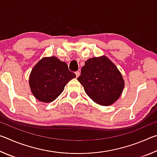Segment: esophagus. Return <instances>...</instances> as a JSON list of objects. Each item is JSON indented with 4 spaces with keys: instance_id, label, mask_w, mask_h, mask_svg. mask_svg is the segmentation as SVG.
I'll list each match as a JSON object with an SVG mask.
<instances>
[{
    "instance_id": "1",
    "label": "esophagus",
    "mask_w": 157,
    "mask_h": 157,
    "mask_svg": "<svg viewBox=\"0 0 157 157\" xmlns=\"http://www.w3.org/2000/svg\"><path fill=\"white\" fill-rule=\"evenodd\" d=\"M75 75H76L77 78H78V77L79 76V75H80V72H79V71H76V72H75Z\"/></svg>"
}]
</instances>
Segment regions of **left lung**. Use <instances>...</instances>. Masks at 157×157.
Instances as JSON below:
<instances>
[{
    "label": "left lung",
    "instance_id": "1",
    "mask_svg": "<svg viewBox=\"0 0 157 157\" xmlns=\"http://www.w3.org/2000/svg\"><path fill=\"white\" fill-rule=\"evenodd\" d=\"M78 80L88 96L102 106L111 105L123 91L124 82L116 65L106 56L85 62Z\"/></svg>",
    "mask_w": 157,
    "mask_h": 157
}]
</instances>
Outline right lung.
<instances>
[{
    "instance_id": "1",
    "label": "right lung",
    "mask_w": 157,
    "mask_h": 157,
    "mask_svg": "<svg viewBox=\"0 0 157 157\" xmlns=\"http://www.w3.org/2000/svg\"><path fill=\"white\" fill-rule=\"evenodd\" d=\"M75 77L66 63L55 57H44L32 70L29 84L35 98L48 103L56 99L66 84Z\"/></svg>"
}]
</instances>
